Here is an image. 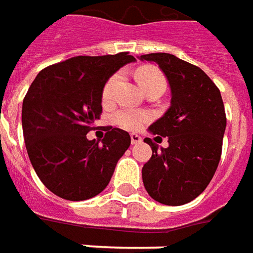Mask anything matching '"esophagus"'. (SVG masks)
I'll return each mask as SVG.
<instances>
[{"label":"esophagus","mask_w":253,"mask_h":253,"mask_svg":"<svg viewBox=\"0 0 253 253\" xmlns=\"http://www.w3.org/2000/svg\"><path fill=\"white\" fill-rule=\"evenodd\" d=\"M130 141H132V144H137V143L141 141V137L139 135H136V133H132L130 135Z\"/></svg>","instance_id":"esophagus-1"}]
</instances>
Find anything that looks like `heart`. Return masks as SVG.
Returning a JSON list of instances; mask_svg holds the SVG:
<instances>
[{
    "mask_svg": "<svg viewBox=\"0 0 253 253\" xmlns=\"http://www.w3.org/2000/svg\"><path fill=\"white\" fill-rule=\"evenodd\" d=\"M136 79L140 84V87L144 91L155 85H164L165 87V76L164 73L154 66H141L140 69H137L136 72ZM120 82V73H114L110 78L107 79V82L102 88V102L103 103H110L114 96V89L117 87ZM150 120V114L143 112H136L132 109H123L114 114V121L117 125L123 126L125 129L136 130L140 129L143 124H146Z\"/></svg>",
    "mask_w": 253,
    "mask_h": 253,
    "instance_id": "1",
    "label": "heart"
}]
</instances>
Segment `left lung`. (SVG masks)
Wrapping results in <instances>:
<instances>
[{"label":"left lung","mask_w":253,"mask_h":253,"mask_svg":"<svg viewBox=\"0 0 253 253\" xmlns=\"http://www.w3.org/2000/svg\"><path fill=\"white\" fill-rule=\"evenodd\" d=\"M140 60L158 64L171 89V106L150 126L157 137H168L169 147L144 139L152 155L141 169L143 184L159 203H189L207 188L221 159L226 128L221 92L199 66L175 55L151 53Z\"/></svg>","instance_id":"8db88e82"}]
</instances>
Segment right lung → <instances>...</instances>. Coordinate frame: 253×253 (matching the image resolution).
<instances>
[{
    "instance_id": "1",
    "label": "right lung",
    "mask_w": 253,
    "mask_h": 253,
    "mask_svg": "<svg viewBox=\"0 0 253 253\" xmlns=\"http://www.w3.org/2000/svg\"><path fill=\"white\" fill-rule=\"evenodd\" d=\"M128 51L78 55L38 73L23 99L26 148L39 180L66 200L80 202L107 187L118 159L130 146L128 132L106 126L102 143L87 133L102 114L107 79L135 57Z\"/></svg>"
}]
</instances>
